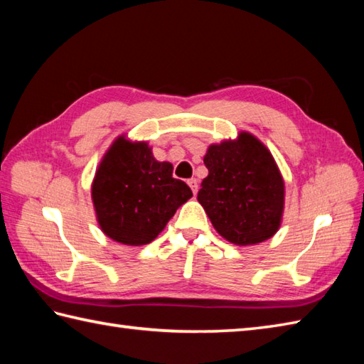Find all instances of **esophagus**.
<instances>
[{
    "instance_id": "1",
    "label": "esophagus",
    "mask_w": 364,
    "mask_h": 364,
    "mask_svg": "<svg viewBox=\"0 0 364 364\" xmlns=\"http://www.w3.org/2000/svg\"><path fill=\"white\" fill-rule=\"evenodd\" d=\"M188 184L191 186L192 192H194V194H197V191H198V181H197V178H191V180H188Z\"/></svg>"
}]
</instances>
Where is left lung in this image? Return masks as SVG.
Instances as JSON below:
<instances>
[{"label": "left lung", "mask_w": 364, "mask_h": 364, "mask_svg": "<svg viewBox=\"0 0 364 364\" xmlns=\"http://www.w3.org/2000/svg\"><path fill=\"white\" fill-rule=\"evenodd\" d=\"M208 176L198 191L218 233L237 245L272 237L282 222L284 183L272 154L257 137L211 145L205 158Z\"/></svg>", "instance_id": "obj_1"}]
</instances>
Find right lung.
<instances>
[{
	"label": "right lung",
	"mask_w": 364,
	"mask_h": 364,
	"mask_svg": "<svg viewBox=\"0 0 364 364\" xmlns=\"http://www.w3.org/2000/svg\"><path fill=\"white\" fill-rule=\"evenodd\" d=\"M172 172V164L154 159L145 142L119 137L105 154L92 184L103 233L127 245L151 242L192 197L191 188Z\"/></svg>",
	"instance_id": "1"
}]
</instances>
